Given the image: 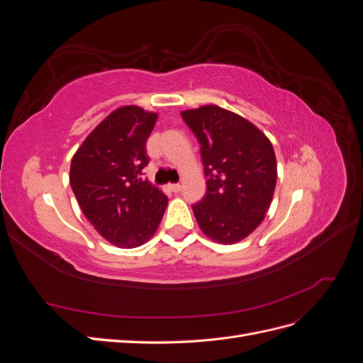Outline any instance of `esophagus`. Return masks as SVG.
Listing matches in <instances>:
<instances>
[{"label":"esophagus","instance_id":"34e87169","mask_svg":"<svg viewBox=\"0 0 363 363\" xmlns=\"http://www.w3.org/2000/svg\"><path fill=\"white\" fill-rule=\"evenodd\" d=\"M168 188H169V189H171V191H172L174 194H179V192L182 191V186H180L179 183H174V184H169V186H168Z\"/></svg>","mask_w":363,"mask_h":363}]
</instances>
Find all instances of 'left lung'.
I'll return each instance as SVG.
<instances>
[{
	"instance_id": "obj_1",
	"label": "left lung",
	"mask_w": 363,
	"mask_h": 363,
	"mask_svg": "<svg viewBox=\"0 0 363 363\" xmlns=\"http://www.w3.org/2000/svg\"><path fill=\"white\" fill-rule=\"evenodd\" d=\"M201 145L207 191L192 206L203 233L218 244H236L259 227L277 183L269 139L245 118L218 106L182 112Z\"/></svg>"
}]
</instances>
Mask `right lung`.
Returning <instances> with one entry per match:
<instances>
[{
  "mask_svg": "<svg viewBox=\"0 0 363 363\" xmlns=\"http://www.w3.org/2000/svg\"><path fill=\"white\" fill-rule=\"evenodd\" d=\"M156 121L157 113L138 106L119 107L95 127L71 162V188L84 216L121 248L147 242L168 206V196L142 179Z\"/></svg>",
  "mask_w": 363,
  "mask_h": 363,
  "instance_id": "obj_1",
  "label": "right lung"
}]
</instances>
